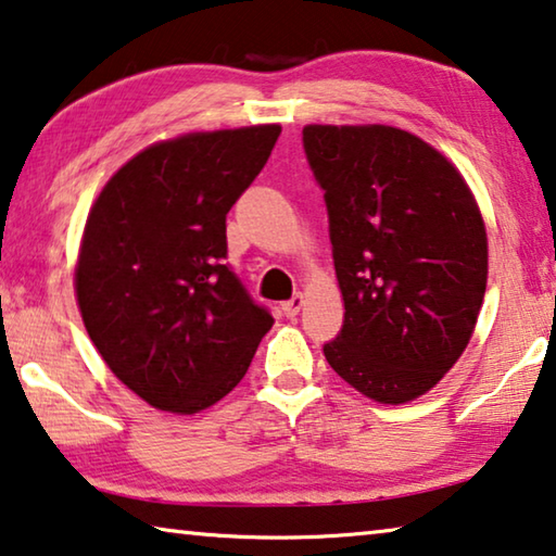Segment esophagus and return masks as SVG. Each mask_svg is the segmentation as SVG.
I'll return each mask as SVG.
<instances>
[{
	"instance_id": "34e87169",
	"label": "esophagus",
	"mask_w": 556,
	"mask_h": 556,
	"mask_svg": "<svg viewBox=\"0 0 556 556\" xmlns=\"http://www.w3.org/2000/svg\"><path fill=\"white\" fill-rule=\"evenodd\" d=\"M304 294H294L292 299H287V302H281V312H285L289 319H292V316H296L299 312H302V306H304Z\"/></svg>"
}]
</instances>
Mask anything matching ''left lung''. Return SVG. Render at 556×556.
Wrapping results in <instances>:
<instances>
[{"mask_svg": "<svg viewBox=\"0 0 556 556\" xmlns=\"http://www.w3.org/2000/svg\"><path fill=\"white\" fill-rule=\"evenodd\" d=\"M329 210L343 326L324 356L376 403L420 399L463 356L488 287V232L460 170L408 130L304 126Z\"/></svg>", "mask_w": 556, "mask_h": 556, "instance_id": "8db88e82", "label": "left lung"}]
</instances>
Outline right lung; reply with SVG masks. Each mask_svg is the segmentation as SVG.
I'll use <instances>...</instances> for the list:
<instances>
[{"label": "right lung", "mask_w": 556, "mask_h": 556, "mask_svg": "<svg viewBox=\"0 0 556 556\" xmlns=\"http://www.w3.org/2000/svg\"><path fill=\"white\" fill-rule=\"evenodd\" d=\"M279 134L262 123L161 140L88 210L78 312L113 376L157 410L192 416L225 399L275 324L223 260L225 217Z\"/></svg>", "instance_id": "add662e5"}]
</instances>
